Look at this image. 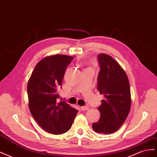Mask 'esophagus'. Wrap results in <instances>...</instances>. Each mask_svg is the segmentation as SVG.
<instances>
[{
  "mask_svg": "<svg viewBox=\"0 0 157 157\" xmlns=\"http://www.w3.org/2000/svg\"><path fill=\"white\" fill-rule=\"evenodd\" d=\"M80 109H81L82 111H87L89 109V107L88 106H82L80 107Z\"/></svg>",
  "mask_w": 157,
  "mask_h": 157,
  "instance_id": "34e87169",
  "label": "esophagus"
}]
</instances>
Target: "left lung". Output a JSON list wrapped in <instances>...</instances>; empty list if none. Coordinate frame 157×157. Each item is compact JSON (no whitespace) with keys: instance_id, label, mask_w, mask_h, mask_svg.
Returning <instances> with one entry per match:
<instances>
[{"instance_id":"obj_1","label":"left lung","mask_w":157,"mask_h":157,"mask_svg":"<svg viewBox=\"0 0 157 157\" xmlns=\"http://www.w3.org/2000/svg\"><path fill=\"white\" fill-rule=\"evenodd\" d=\"M100 65L98 90L103 95L98 107L100 118L92 124L93 130L99 134L117 132L125 121L131 107V93L127 75L117 61L105 54L98 56Z\"/></svg>"}]
</instances>
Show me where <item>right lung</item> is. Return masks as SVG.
<instances>
[{
    "mask_svg": "<svg viewBox=\"0 0 157 157\" xmlns=\"http://www.w3.org/2000/svg\"><path fill=\"white\" fill-rule=\"evenodd\" d=\"M73 58L61 54L46 57L36 65L27 83L31 115L42 128L52 134L67 132L78 113L65 101H57L66 68Z\"/></svg>",
    "mask_w": 157,
    "mask_h": 157,
    "instance_id": "right-lung-1",
    "label": "right lung"
}]
</instances>
